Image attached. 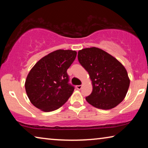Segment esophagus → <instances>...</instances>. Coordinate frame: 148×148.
<instances>
[{"instance_id":"obj_1","label":"esophagus","mask_w":148,"mask_h":148,"mask_svg":"<svg viewBox=\"0 0 148 148\" xmlns=\"http://www.w3.org/2000/svg\"><path fill=\"white\" fill-rule=\"evenodd\" d=\"M76 89H77L80 90V89H82V86H81V85H79V86H76Z\"/></svg>"}]
</instances>
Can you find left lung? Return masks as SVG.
Listing matches in <instances>:
<instances>
[{
	"instance_id": "1",
	"label": "left lung",
	"mask_w": 148,
	"mask_h": 148,
	"mask_svg": "<svg viewBox=\"0 0 148 148\" xmlns=\"http://www.w3.org/2000/svg\"><path fill=\"white\" fill-rule=\"evenodd\" d=\"M77 59L92 81V92L86 98L88 103L97 108L110 110L123 101L130 79L121 62L95 47L79 50Z\"/></svg>"
}]
</instances>
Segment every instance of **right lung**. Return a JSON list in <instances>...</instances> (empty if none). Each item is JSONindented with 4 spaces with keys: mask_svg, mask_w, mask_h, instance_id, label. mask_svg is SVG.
<instances>
[{
    "mask_svg": "<svg viewBox=\"0 0 148 148\" xmlns=\"http://www.w3.org/2000/svg\"><path fill=\"white\" fill-rule=\"evenodd\" d=\"M76 55V51L58 49L42 57L32 67L25 87L35 107L44 112H51L68 101L74 87L69 84L66 71Z\"/></svg>",
    "mask_w": 148,
    "mask_h": 148,
    "instance_id": "right-lung-1",
    "label": "right lung"
}]
</instances>
